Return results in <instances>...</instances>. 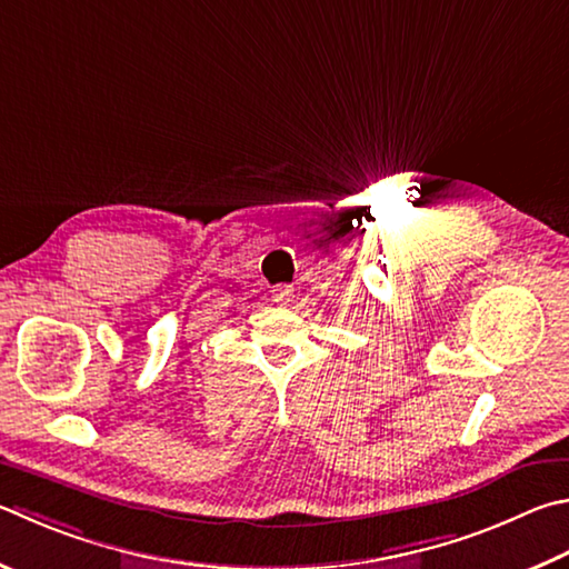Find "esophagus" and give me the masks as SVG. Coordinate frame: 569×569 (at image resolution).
I'll return each instance as SVG.
<instances>
[{"instance_id":"esophagus-1","label":"esophagus","mask_w":569,"mask_h":569,"mask_svg":"<svg viewBox=\"0 0 569 569\" xmlns=\"http://www.w3.org/2000/svg\"><path fill=\"white\" fill-rule=\"evenodd\" d=\"M271 298H273V303H288V301H291V298H293V288L278 286V288H273Z\"/></svg>"}]
</instances>
